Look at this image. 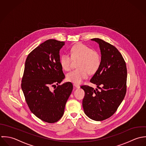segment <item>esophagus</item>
Returning <instances> with one entry per match:
<instances>
[{
  "instance_id": "1",
  "label": "esophagus",
  "mask_w": 146,
  "mask_h": 146,
  "mask_svg": "<svg viewBox=\"0 0 146 146\" xmlns=\"http://www.w3.org/2000/svg\"><path fill=\"white\" fill-rule=\"evenodd\" d=\"M74 86H75L76 88H80V86L79 85H77V84H74Z\"/></svg>"
}]
</instances>
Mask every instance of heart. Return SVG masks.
<instances>
[{
  "label": "heart",
  "instance_id": "heart-1",
  "mask_svg": "<svg viewBox=\"0 0 146 146\" xmlns=\"http://www.w3.org/2000/svg\"><path fill=\"white\" fill-rule=\"evenodd\" d=\"M70 55L63 54L60 56V64L65 71H69L73 61H78L76 70L69 73L66 80L75 84H80L87 78L88 74H94L99 69L102 64L100 54L84 44L79 43L72 46Z\"/></svg>",
  "mask_w": 146,
  "mask_h": 146
}]
</instances>
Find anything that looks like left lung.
Listing matches in <instances>:
<instances>
[{"mask_svg":"<svg viewBox=\"0 0 146 146\" xmlns=\"http://www.w3.org/2000/svg\"><path fill=\"white\" fill-rule=\"evenodd\" d=\"M99 44L102 64L90 82L100 90L87 85L82 101L85 113L95 121L112 116L123 100L126 92L127 68L122 55L116 47L99 38H93ZM102 87L100 88V86Z\"/></svg>","mask_w":146,"mask_h":146,"instance_id":"8db88e82","label":"left lung"}]
</instances>
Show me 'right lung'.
<instances>
[{
	"label": "right lung",
	"instance_id": "right-lung-1",
	"mask_svg": "<svg viewBox=\"0 0 146 146\" xmlns=\"http://www.w3.org/2000/svg\"><path fill=\"white\" fill-rule=\"evenodd\" d=\"M64 45V42L48 39L34 49L26 59L21 80V88L30 111L48 123H55L63 116L73 90L70 82L58 85L65 78L59 55ZM54 86V90H51L50 88Z\"/></svg>",
	"mask_w": 146,
	"mask_h": 146
}]
</instances>
